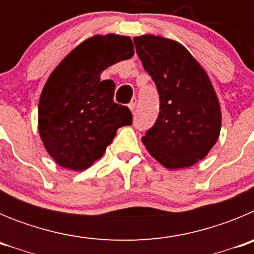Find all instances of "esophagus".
<instances>
[{"instance_id":"1","label":"esophagus","mask_w":254,"mask_h":254,"mask_svg":"<svg viewBox=\"0 0 254 254\" xmlns=\"http://www.w3.org/2000/svg\"><path fill=\"white\" fill-rule=\"evenodd\" d=\"M136 103H137V100H136V98H134V99H132L131 103H129V104H128V108H129V109H131L132 112H133L134 108H136Z\"/></svg>"}]
</instances>
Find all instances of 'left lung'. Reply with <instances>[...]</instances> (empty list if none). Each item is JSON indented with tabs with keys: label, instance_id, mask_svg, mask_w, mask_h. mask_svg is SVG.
<instances>
[{
	"label": "left lung",
	"instance_id": "8db88e82",
	"mask_svg": "<svg viewBox=\"0 0 254 254\" xmlns=\"http://www.w3.org/2000/svg\"><path fill=\"white\" fill-rule=\"evenodd\" d=\"M133 40L160 96L158 120L142 137L143 145L168 169L192 167L214 147L221 129V109L210 77L176 40L151 34Z\"/></svg>",
	"mask_w": 254,
	"mask_h": 254
}]
</instances>
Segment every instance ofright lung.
<instances>
[{"instance_id":"right-lung-1","label":"right lung","mask_w":254,"mask_h":254,"mask_svg":"<svg viewBox=\"0 0 254 254\" xmlns=\"http://www.w3.org/2000/svg\"><path fill=\"white\" fill-rule=\"evenodd\" d=\"M129 37L94 35L69 52L47 80L38 107V131L51 158L69 170L87 169L111 145L117 129L132 123L113 102L116 84L105 68L133 56Z\"/></svg>"}]
</instances>
